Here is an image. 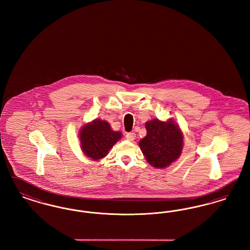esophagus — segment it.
<instances>
[{"instance_id": "1", "label": "esophagus", "mask_w": 250, "mask_h": 250, "mask_svg": "<svg viewBox=\"0 0 250 250\" xmlns=\"http://www.w3.org/2000/svg\"><path fill=\"white\" fill-rule=\"evenodd\" d=\"M125 138H126V140H128V141H130V142H133V141L136 139V134H135L134 132L127 133V134L125 135Z\"/></svg>"}]
</instances>
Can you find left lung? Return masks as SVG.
<instances>
[{
	"instance_id": "obj_1",
	"label": "left lung",
	"mask_w": 250,
	"mask_h": 250,
	"mask_svg": "<svg viewBox=\"0 0 250 250\" xmlns=\"http://www.w3.org/2000/svg\"><path fill=\"white\" fill-rule=\"evenodd\" d=\"M146 136L139 143L145 159L151 166L165 168L175 162L182 154L184 134L172 119H152L145 123Z\"/></svg>"
}]
</instances>
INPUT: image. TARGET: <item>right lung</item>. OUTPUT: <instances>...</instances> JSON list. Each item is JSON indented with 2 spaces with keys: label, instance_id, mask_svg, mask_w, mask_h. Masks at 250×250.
Here are the masks:
<instances>
[{
  "label": "right lung",
  "instance_id": "right-lung-1",
  "mask_svg": "<svg viewBox=\"0 0 250 250\" xmlns=\"http://www.w3.org/2000/svg\"><path fill=\"white\" fill-rule=\"evenodd\" d=\"M122 136L119 131L112 130L105 120H93L83 125L79 131L82 151L85 156L94 161L104 158Z\"/></svg>",
  "mask_w": 250,
  "mask_h": 250
}]
</instances>
